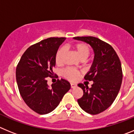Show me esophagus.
<instances>
[{"instance_id": "obj_1", "label": "esophagus", "mask_w": 134, "mask_h": 134, "mask_svg": "<svg viewBox=\"0 0 134 134\" xmlns=\"http://www.w3.org/2000/svg\"><path fill=\"white\" fill-rule=\"evenodd\" d=\"M77 86V85L76 84H74V83H70V86H71V88H75L76 86Z\"/></svg>"}]
</instances>
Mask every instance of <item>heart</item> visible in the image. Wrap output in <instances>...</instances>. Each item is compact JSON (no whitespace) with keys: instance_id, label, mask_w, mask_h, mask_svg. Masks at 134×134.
<instances>
[{"instance_id":"obj_1","label":"heart","mask_w":134,"mask_h":134,"mask_svg":"<svg viewBox=\"0 0 134 134\" xmlns=\"http://www.w3.org/2000/svg\"><path fill=\"white\" fill-rule=\"evenodd\" d=\"M73 48L74 49L76 54L81 60H85L89 56L91 53V48L89 46L85 43L79 42L76 43L73 46ZM66 49L64 48H60L58 50L55 55V62L58 64H60L62 63L63 58ZM62 75L66 79H68L71 81H74L79 78L80 75V72L78 70L73 68H66L62 71Z\"/></svg>"}]
</instances>
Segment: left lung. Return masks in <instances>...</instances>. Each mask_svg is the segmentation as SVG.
<instances>
[{"label": "left lung", "mask_w": 134, "mask_h": 134, "mask_svg": "<svg viewBox=\"0 0 134 134\" xmlns=\"http://www.w3.org/2000/svg\"><path fill=\"white\" fill-rule=\"evenodd\" d=\"M75 40L89 43L94 52V58L91 70L85 79L93 84L78 85L83 91V95L78 103L86 113L97 115L112 105L118 96L122 82L121 64L113 47L107 42L92 36L75 37Z\"/></svg>", "instance_id": "8db88e82"}]
</instances>
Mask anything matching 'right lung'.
I'll return each instance as SVG.
<instances>
[{
    "mask_svg": "<svg viewBox=\"0 0 134 134\" xmlns=\"http://www.w3.org/2000/svg\"><path fill=\"white\" fill-rule=\"evenodd\" d=\"M66 37H49L27 48L16 68L19 91L27 105L39 114L55 109L70 88L69 82L58 79L49 87L47 77H54L55 55Z\"/></svg>",
    "mask_w": 134,
    "mask_h": 134,
    "instance_id": "1",
    "label": "right lung"
}]
</instances>
